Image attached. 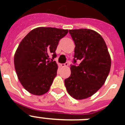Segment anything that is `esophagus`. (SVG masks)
I'll list each match as a JSON object with an SVG mask.
<instances>
[{"label": "esophagus", "instance_id": "obj_1", "mask_svg": "<svg viewBox=\"0 0 125 125\" xmlns=\"http://www.w3.org/2000/svg\"><path fill=\"white\" fill-rule=\"evenodd\" d=\"M68 65V62H65V63H62L61 64V67H66Z\"/></svg>", "mask_w": 125, "mask_h": 125}]
</instances>
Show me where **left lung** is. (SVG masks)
I'll list each match as a JSON object with an SVG mask.
<instances>
[{"label": "left lung", "instance_id": "left-lung-1", "mask_svg": "<svg viewBox=\"0 0 125 125\" xmlns=\"http://www.w3.org/2000/svg\"><path fill=\"white\" fill-rule=\"evenodd\" d=\"M69 32L75 49L71 73L65 79V85L71 97L81 100L91 97L104 83L110 70L111 58L104 40L95 31L81 28Z\"/></svg>", "mask_w": 125, "mask_h": 125}]
</instances>
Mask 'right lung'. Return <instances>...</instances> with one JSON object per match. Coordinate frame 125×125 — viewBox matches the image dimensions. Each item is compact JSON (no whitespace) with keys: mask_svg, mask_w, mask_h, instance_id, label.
<instances>
[{"mask_svg":"<svg viewBox=\"0 0 125 125\" xmlns=\"http://www.w3.org/2000/svg\"><path fill=\"white\" fill-rule=\"evenodd\" d=\"M68 30L38 27L22 40L14 56L18 78L26 91L42 95L49 91L57 74L58 65L54 59L59 41Z\"/></svg>","mask_w":125,"mask_h":125,"instance_id":"obj_1","label":"right lung"}]
</instances>
